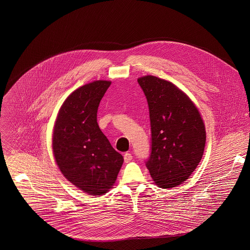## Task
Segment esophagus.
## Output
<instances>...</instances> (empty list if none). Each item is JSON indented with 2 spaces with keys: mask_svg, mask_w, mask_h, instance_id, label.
<instances>
[{
  "mask_svg": "<svg viewBox=\"0 0 250 250\" xmlns=\"http://www.w3.org/2000/svg\"><path fill=\"white\" fill-rule=\"evenodd\" d=\"M132 159H133V156H132L131 153L126 152V153L124 154V161H125V163H129L130 161H132Z\"/></svg>",
  "mask_w": 250,
  "mask_h": 250,
  "instance_id": "1",
  "label": "esophagus"
}]
</instances>
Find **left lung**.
Returning a JSON list of instances; mask_svg holds the SVG:
<instances>
[{
	"mask_svg": "<svg viewBox=\"0 0 250 250\" xmlns=\"http://www.w3.org/2000/svg\"><path fill=\"white\" fill-rule=\"evenodd\" d=\"M149 105L151 148L146 167L163 188L186 181L198 166L206 144L199 111L178 87L153 76L137 80Z\"/></svg>",
	"mask_w": 250,
	"mask_h": 250,
	"instance_id": "obj_1",
	"label": "left lung"
}]
</instances>
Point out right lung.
Listing matches in <instances>:
<instances>
[{
	"instance_id": "right-lung-1",
	"label": "right lung",
	"mask_w": 250,
	"mask_h": 250,
	"mask_svg": "<svg viewBox=\"0 0 250 250\" xmlns=\"http://www.w3.org/2000/svg\"><path fill=\"white\" fill-rule=\"evenodd\" d=\"M111 82L96 81L74 91L55 122L52 147L68 181L91 195L105 194L117 180L123 156L101 132L97 114Z\"/></svg>"
}]
</instances>
